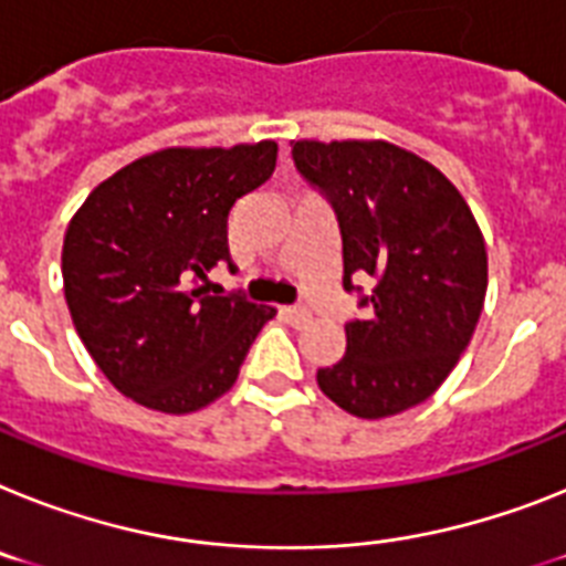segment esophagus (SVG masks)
Masks as SVG:
<instances>
[{"instance_id": "1", "label": "esophagus", "mask_w": 566, "mask_h": 566, "mask_svg": "<svg viewBox=\"0 0 566 566\" xmlns=\"http://www.w3.org/2000/svg\"><path fill=\"white\" fill-rule=\"evenodd\" d=\"M282 316L287 322H291L293 327H305L307 322L313 319L311 316V311H307V307H282Z\"/></svg>"}]
</instances>
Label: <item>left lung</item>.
<instances>
[{
  "instance_id": "left-lung-1",
  "label": "left lung",
  "mask_w": 566,
  "mask_h": 566,
  "mask_svg": "<svg viewBox=\"0 0 566 566\" xmlns=\"http://www.w3.org/2000/svg\"><path fill=\"white\" fill-rule=\"evenodd\" d=\"M293 164L339 221L342 287L363 293L339 363L316 371L325 397L363 420L429 400L481 319L486 244L469 203L429 160L388 140H293Z\"/></svg>"
}]
</instances>
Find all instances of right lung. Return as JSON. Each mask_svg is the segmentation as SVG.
<instances>
[{
  "mask_svg": "<svg viewBox=\"0 0 566 566\" xmlns=\"http://www.w3.org/2000/svg\"><path fill=\"white\" fill-rule=\"evenodd\" d=\"M275 151L273 140L151 151L103 180L71 218V319L108 382L140 406L164 415L210 406L275 316L201 284L216 264H232L227 216L273 175Z\"/></svg>",
  "mask_w": 566,
  "mask_h": 566,
  "instance_id": "obj_1",
  "label": "right lung"
}]
</instances>
